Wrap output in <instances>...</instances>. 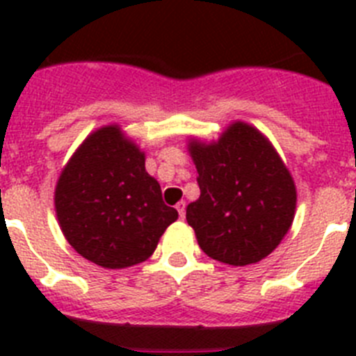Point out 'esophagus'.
<instances>
[{"label": "esophagus", "mask_w": 356, "mask_h": 356, "mask_svg": "<svg viewBox=\"0 0 356 356\" xmlns=\"http://www.w3.org/2000/svg\"><path fill=\"white\" fill-rule=\"evenodd\" d=\"M176 210H178V213H180V219H184L185 217V201H180V203L176 205Z\"/></svg>", "instance_id": "esophagus-1"}]
</instances>
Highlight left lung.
Returning <instances> with one entry per match:
<instances>
[{
  "label": "left lung",
  "mask_w": 356,
  "mask_h": 356,
  "mask_svg": "<svg viewBox=\"0 0 356 356\" xmlns=\"http://www.w3.org/2000/svg\"><path fill=\"white\" fill-rule=\"evenodd\" d=\"M200 200L187 222L210 259L229 266L260 262L289 232L296 185L271 143L257 128L234 122L217 143L191 140Z\"/></svg>",
  "instance_id": "1"
}]
</instances>
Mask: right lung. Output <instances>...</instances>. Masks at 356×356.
Returning <instances> with one entry per match:
<instances>
[{"instance_id":"right-lung-1","label":"right lung","mask_w":356,"mask_h":356,"mask_svg":"<svg viewBox=\"0 0 356 356\" xmlns=\"http://www.w3.org/2000/svg\"><path fill=\"white\" fill-rule=\"evenodd\" d=\"M144 153L118 124L90 134L55 188L62 234L83 259L106 269L147 260L178 212L162 201Z\"/></svg>"}]
</instances>
